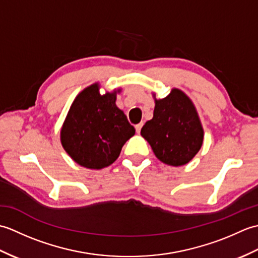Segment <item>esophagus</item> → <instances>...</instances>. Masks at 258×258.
<instances>
[{
    "label": "esophagus",
    "mask_w": 258,
    "mask_h": 258,
    "mask_svg": "<svg viewBox=\"0 0 258 258\" xmlns=\"http://www.w3.org/2000/svg\"><path fill=\"white\" fill-rule=\"evenodd\" d=\"M142 126H143V123H139V124L135 125V130H136V132H138L139 134H140L141 130H142Z\"/></svg>",
    "instance_id": "esophagus-1"
}]
</instances>
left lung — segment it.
<instances>
[{"mask_svg": "<svg viewBox=\"0 0 258 258\" xmlns=\"http://www.w3.org/2000/svg\"><path fill=\"white\" fill-rule=\"evenodd\" d=\"M155 101L153 118L147 120L141 135L149 142L155 156L164 164L182 166L193 160L204 140L199 113L183 91L172 89L164 98Z\"/></svg>", "mask_w": 258, "mask_h": 258, "instance_id": "obj_1", "label": "left lung"}]
</instances>
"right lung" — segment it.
<instances>
[{
    "label": "right lung",
    "mask_w": 258,
    "mask_h": 258,
    "mask_svg": "<svg viewBox=\"0 0 258 258\" xmlns=\"http://www.w3.org/2000/svg\"><path fill=\"white\" fill-rule=\"evenodd\" d=\"M120 91L101 94L100 84L94 83L73 101L62 125L61 143L79 165L90 169L109 166L135 134L124 112L115 104Z\"/></svg>",
    "instance_id": "add662e5"
}]
</instances>
